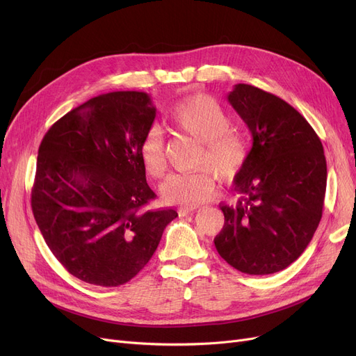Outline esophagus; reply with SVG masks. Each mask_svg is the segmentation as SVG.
<instances>
[{"label":"esophagus","instance_id":"1","mask_svg":"<svg viewBox=\"0 0 356 356\" xmlns=\"http://www.w3.org/2000/svg\"><path fill=\"white\" fill-rule=\"evenodd\" d=\"M195 211H196V208H180L177 211V213H179V216H188V215L193 213Z\"/></svg>","mask_w":356,"mask_h":356}]
</instances>
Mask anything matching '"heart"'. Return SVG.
Here are the masks:
<instances>
[{"instance_id": "obj_1", "label": "heart", "mask_w": 356, "mask_h": 356, "mask_svg": "<svg viewBox=\"0 0 356 356\" xmlns=\"http://www.w3.org/2000/svg\"><path fill=\"white\" fill-rule=\"evenodd\" d=\"M168 121L179 134L200 143L193 173H180L167 177L160 186L165 203L193 208L208 200L215 192V177L220 180L235 177L248 159V143L238 131L231 129V117L215 99L207 95H193L176 104ZM138 157L147 175L163 177L167 159L163 136L152 128L138 145ZM208 168L209 172L207 171Z\"/></svg>"}]
</instances>
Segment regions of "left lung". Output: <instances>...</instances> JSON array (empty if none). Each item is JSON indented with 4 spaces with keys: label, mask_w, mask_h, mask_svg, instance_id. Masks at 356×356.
<instances>
[{
    "label": "left lung",
    "mask_w": 356,
    "mask_h": 356,
    "mask_svg": "<svg viewBox=\"0 0 356 356\" xmlns=\"http://www.w3.org/2000/svg\"><path fill=\"white\" fill-rule=\"evenodd\" d=\"M228 102L250 129L252 147L234 179L235 204L215 247L229 266L251 275L287 268L303 254L322 219L327 168L310 124L282 98L238 83Z\"/></svg>",
    "instance_id": "1"
}]
</instances>
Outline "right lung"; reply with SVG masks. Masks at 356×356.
Segmentation results:
<instances>
[{"label": "right lung", "mask_w": 356, "mask_h": 356, "mask_svg": "<svg viewBox=\"0 0 356 356\" xmlns=\"http://www.w3.org/2000/svg\"><path fill=\"white\" fill-rule=\"evenodd\" d=\"M156 111L145 92L104 93L56 121L40 144L33 215L53 255L85 283L129 282L177 216L141 211L156 197L138 157Z\"/></svg>", "instance_id": "obj_1"}]
</instances>
